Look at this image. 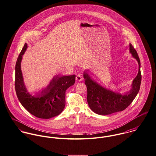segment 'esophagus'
Listing matches in <instances>:
<instances>
[{
    "mask_svg": "<svg viewBox=\"0 0 156 156\" xmlns=\"http://www.w3.org/2000/svg\"><path fill=\"white\" fill-rule=\"evenodd\" d=\"M76 80H77V82H81V81H82V80H83L82 76L80 74H78L76 76Z\"/></svg>",
    "mask_w": 156,
    "mask_h": 156,
    "instance_id": "esophagus-1",
    "label": "esophagus"
}]
</instances>
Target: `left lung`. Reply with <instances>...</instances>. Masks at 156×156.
Wrapping results in <instances>:
<instances>
[{
	"label": "left lung",
	"mask_w": 156,
	"mask_h": 156,
	"mask_svg": "<svg viewBox=\"0 0 156 156\" xmlns=\"http://www.w3.org/2000/svg\"><path fill=\"white\" fill-rule=\"evenodd\" d=\"M129 51L132 57L137 60L139 69L137 76L132 82L131 89L123 95L102 87L84 72L83 77L87 91V101L90 108L94 113L105 115L123 111L137 95L141 82V62L136 50L130 43Z\"/></svg>",
	"instance_id": "obj_1"
}]
</instances>
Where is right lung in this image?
Returning <instances> with one entry per match:
<instances>
[{"instance_id":"obj_1","label":"right lung","mask_w":156,"mask_h":156,"mask_svg":"<svg viewBox=\"0 0 156 156\" xmlns=\"http://www.w3.org/2000/svg\"><path fill=\"white\" fill-rule=\"evenodd\" d=\"M27 44L25 43L15 65V88L18 100L30 113L40 119H50L61 113L66 105V91L75 83L76 75L54 76L42 91L30 95L25 86L21 62Z\"/></svg>"}]
</instances>
